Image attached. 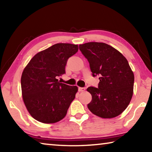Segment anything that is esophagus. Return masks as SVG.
I'll return each instance as SVG.
<instances>
[{"label":"esophagus","mask_w":152,"mask_h":152,"mask_svg":"<svg viewBox=\"0 0 152 152\" xmlns=\"http://www.w3.org/2000/svg\"><path fill=\"white\" fill-rule=\"evenodd\" d=\"M85 88H82V87H79L78 88V91L79 92H84V91H85Z\"/></svg>","instance_id":"obj_1"}]
</instances>
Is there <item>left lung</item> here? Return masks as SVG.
<instances>
[{"mask_svg": "<svg viewBox=\"0 0 152 152\" xmlns=\"http://www.w3.org/2000/svg\"><path fill=\"white\" fill-rule=\"evenodd\" d=\"M79 48L88 61L92 76H99L98 88H87L92 95L88 109L104 119L119 116L128 107L133 93L134 74L127 59L104 43L88 42Z\"/></svg>", "mask_w": 152, "mask_h": 152, "instance_id": "obj_1", "label": "left lung"}]
</instances>
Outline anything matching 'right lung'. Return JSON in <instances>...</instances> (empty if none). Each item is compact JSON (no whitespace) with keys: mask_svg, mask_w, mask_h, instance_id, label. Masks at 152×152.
<instances>
[{"mask_svg":"<svg viewBox=\"0 0 152 152\" xmlns=\"http://www.w3.org/2000/svg\"><path fill=\"white\" fill-rule=\"evenodd\" d=\"M78 50V45L56 43L35 54L23 71V100L33 118L43 123L60 121L66 115L78 92L76 86L61 83L68 59Z\"/></svg>","mask_w":152,"mask_h":152,"instance_id":"1","label":"right lung"}]
</instances>
